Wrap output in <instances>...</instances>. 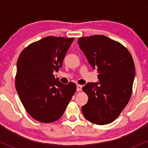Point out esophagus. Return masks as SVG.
Wrapping results in <instances>:
<instances>
[{
    "mask_svg": "<svg viewBox=\"0 0 148 148\" xmlns=\"http://www.w3.org/2000/svg\"><path fill=\"white\" fill-rule=\"evenodd\" d=\"M82 86L81 85H77V92H79V91H82Z\"/></svg>",
    "mask_w": 148,
    "mask_h": 148,
    "instance_id": "34e87169",
    "label": "esophagus"
}]
</instances>
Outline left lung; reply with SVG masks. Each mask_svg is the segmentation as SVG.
Wrapping results in <instances>:
<instances>
[{
	"label": "left lung",
	"mask_w": 148,
	"mask_h": 148,
	"mask_svg": "<svg viewBox=\"0 0 148 148\" xmlns=\"http://www.w3.org/2000/svg\"><path fill=\"white\" fill-rule=\"evenodd\" d=\"M77 43L93 69L98 71L99 80L82 88L88 96L82 112L94 124H109L130 100L135 75L133 58L122 44L105 36L79 38Z\"/></svg>",
	"instance_id": "8db88e82"
}]
</instances>
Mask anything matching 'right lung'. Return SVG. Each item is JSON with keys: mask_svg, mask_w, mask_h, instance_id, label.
I'll return each mask as SVG.
<instances>
[{"mask_svg": "<svg viewBox=\"0 0 148 148\" xmlns=\"http://www.w3.org/2000/svg\"><path fill=\"white\" fill-rule=\"evenodd\" d=\"M73 38L48 36L21 52L17 62L15 88L24 108L35 120L52 123L59 119L76 91L55 79Z\"/></svg>", "mask_w": 148, "mask_h": 148, "instance_id": "add662e5", "label": "right lung"}]
</instances>
